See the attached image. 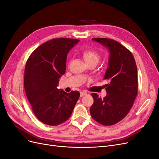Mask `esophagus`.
<instances>
[{"mask_svg":"<svg viewBox=\"0 0 159 159\" xmlns=\"http://www.w3.org/2000/svg\"><path fill=\"white\" fill-rule=\"evenodd\" d=\"M87 95V93L85 92V91H81L80 92V97H83V96Z\"/></svg>","mask_w":159,"mask_h":159,"instance_id":"obj_1","label":"esophagus"}]
</instances>
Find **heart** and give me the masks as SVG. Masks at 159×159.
<instances>
[{
  "label": "heart",
  "instance_id": "b5f03b06",
  "mask_svg": "<svg viewBox=\"0 0 159 159\" xmlns=\"http://www.w3.org/2000/svg\"><path fill=\"white\" fill-rule=\"evenodd\" d=\"M83 57L87 64L95 62L98 63L99 60V55L97 52L93 50H85L83 52Z\"/></svg>",
  "mask_w": 159,
  "mask_h": 159
}]
</instances>
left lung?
<instances>
[{"label": "left lung", "instance_id": "8db88e82", "mask_svg": "<svg viewBox=\"0 0 159 159\" xmlns=\"http://www.w3.org/2000/svg\"><path fill=\"white\" fill-rule=\"evenodd\" d=\"M92 40L109 50L104 79L109 84H106L107 94L103 99L97 93H91L94 102L90 107V114L100 124L112 125L126 116L137 97V65L132 53L118 42L104 38H92Z\"/></svg>", "mask_w": 159, "mask_h": 159}]
</instances>
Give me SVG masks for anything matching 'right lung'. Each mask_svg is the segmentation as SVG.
<instances>
[{
	"label": "right lung",
	"instance_id": "obj_1",
	"mask_svg": "<svg viewBox=\"0 0 159 159\" xmlns=\"http://www.w3.org/2000/svg\"><path fill=\"white\" fill-rule=\"evenodd\" d=\"M79 40L56 38L48 41L28 57L25 71V89L38 119L56 126L68 120L80 98L78 91L68 93L57 89L66 72L67 56Z\"/></svg>",
	"mask_w": 159,
	"mask_h": 159
}]
</instances>
